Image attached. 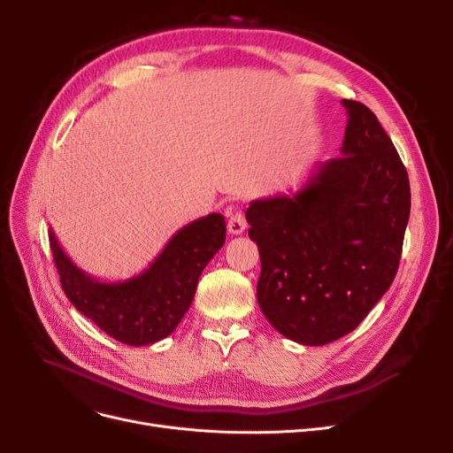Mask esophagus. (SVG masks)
<instances>
[{
  "instance_id": "1",
  "label": "esophagus",
  "mask_w": 453,
  "mask_h": 453,
  "mask_svg": "<svg viewBox=\"0 0 453 453\" xmlns=\"http://www.w3.org/2000/svg\"><path fill=\"white\" fill-rule=\"evenodd\" d=\"M246 219H244V214L241 212V211H234L231 217H229V220H227V229H229V233L231 234H241V233H244V229H246Z\"/></svg>"
}]
</instances>
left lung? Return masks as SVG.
Here are the masks:
<instances>
[{
	"instance_id": "obj_1",
	"label": "left lung",
	"mask_w": 453,
	"mask_h": 453,
	"mask_svg": "<svg viewBox=\"0 0 453 453\" xmlns=\"http://www.w3.org/2000/svg\"><path fill=\"white\" fill-rule=\"evenodd\" d=\"M342 156L319 163L296 195L255 200L257 301L277 332L326 345L358 326L396 275L411 193L406 166L376 115L343 99Z\"/></svg>"
}]
</instances>
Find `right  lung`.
I'll list each match as a JSON object with an SVG mask.
<instances>
[{"label":"right lung","mask_w":453,"mask_h":453,"mask_svg":"<svg viewBox=\"0 0 453 453\" xmlns=\"http://www.w3.org/2000/svg\"><path fill=\"white\" fill-rule=\"evenodd\" d=\"M224 242L226 220L220 212H211L183 226L145 272L104 282L73 265L50 231L62 290L71 304L108 336L132 347L173 334L195 299L203 268Z\"/></svg>","instance_id":"obj_1"}]
</instances>
